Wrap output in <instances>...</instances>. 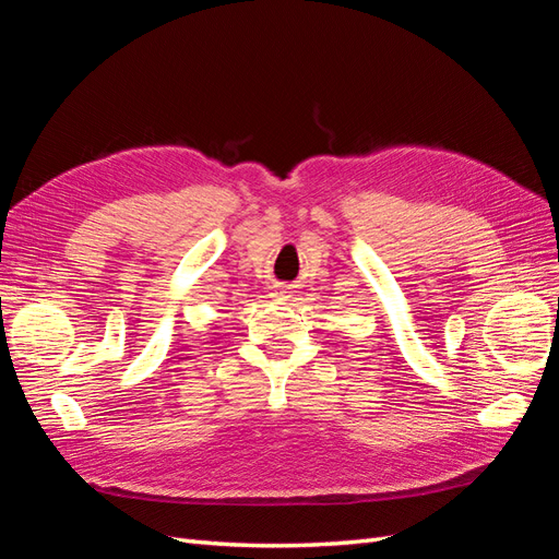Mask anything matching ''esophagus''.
Here are the masks:
<instances>
[{
  "label": "esophagus",
  "instance_id": "esophagus-1",
  "mask_svg": "<svg viewBox=\"0 0 559 559\" xmlns=\"http://www.w3.org/2000/svg\"><path fill=\"white\" fill-rule=\"evenodd\" d=\"M273 292H275V296H280V298H289V294H292L289 286H286V284H277Z\"/></svg>",
  "mask_w": 559,
  "mask_h": 559
}]
</instances>
